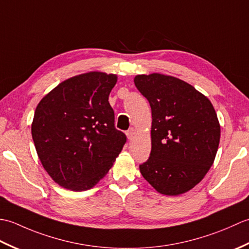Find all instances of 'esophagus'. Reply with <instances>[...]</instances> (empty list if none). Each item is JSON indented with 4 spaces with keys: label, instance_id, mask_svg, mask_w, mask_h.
<instances>
[{
    "label": "esophagus",
    "instance_id": "obj_1",
    "mask_svg": "<svg viewBox=\"0 0 249 249\" xmlns=\"http://www.w3.org/2000/svg\"><path fill=\"white\" fill-rule=\"evenodd\" d=\"M135 134H136V131H135V128H133V127L126 131V136H127V138L129 140H133L135 138Z\"/></svg>",
    "mask_w": 249,
    "mask_h": 249
}]
</instances>
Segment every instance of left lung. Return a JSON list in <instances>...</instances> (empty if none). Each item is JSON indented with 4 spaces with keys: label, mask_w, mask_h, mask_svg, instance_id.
Returning <instances> with one entry per match:
<instances>
[{
    "label": "left lung",
    "mask_w": 249,
    "mask_h": 249,
    "mask_svg": "<svg viewBox=\"0 0 249 249\" xmlns=\"http://www.w3.org/2000/svg\"><path fill=\"white\" fill-rule=\"evenodd\" d=\"M152 109L149 160L139 166L152 187L167 196L187 193L213 165L220 125L210 99L181 79L150 73L134 79Z\"/></svg>",
    "instance_id": "8db88e82"
}]
</instances>
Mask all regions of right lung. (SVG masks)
<instances>
[{"label":"right lung","instance_id":"obj_1","mask_svg":"<svg viewBox=\"0 0 249 249\" xmlns=\"http://www.w3.org/2000/svg\"><path fill=\"white\" fill-rule=\"evenodd\" d=\"M118 76L81 73L61 82L37 105L32 138L39 160L63 188L94 187L112 167L126 142L114 127L109 94Z\"/></svg>","mask_w":249,"mask_h":249}]
</instances>
